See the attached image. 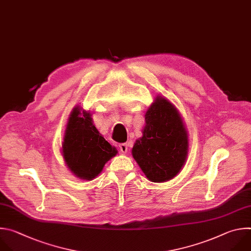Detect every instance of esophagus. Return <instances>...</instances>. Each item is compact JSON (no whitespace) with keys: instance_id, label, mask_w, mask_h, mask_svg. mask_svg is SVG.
<instances>
[{"instance_id":"esophagus-1","label":"esophagus","mask_w":251,"mask_h":251,"mask_svg":"<svg viewBox=\"0 0 251 251\" xmlns=\"http://www.w3.org/2000/svg\"><path fill=\"white\" fill-rule=\"evenodd\" d=\"M119 146H120L121 152H123V153H126L127 152V149H128L127 143H121Z\"/></svg>"}]
</instances>
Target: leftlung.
I'll use <instances>...</instances> for the list:
<instances>
[{
  "instance_id": "left-lung-1",
  "label": "left lung",
  "mask_w": 251,
  "mask_h": 251,
  "mask_svg": "<svg viewBox=\"0 0 251 251\" xmlns=\"http://www.w3.org/2000/svg\"><path fill=\"white\" fill-rule=\"evenodd\" d=\"M188 153V135L180 114L165 98L158 97L145 114L143 135L132 147V156L152 182L175 177Z\"/></svg>"
}]
</instances>
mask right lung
<instances>
[{
    "mask_svg": "<svg viewBox=\"0 0 251 251\" xmlns=\"http://www.w3.org/2000/svg\"><path fill=\"white\" fill-rule=\"evenodd\" d=\"M62 151L68 168L81 179L92 180L118 151L93 126L90 113L77 107L68 120Z\"/></svg>",
    "mask_w": 251,
    "mask_h": 251,
    "instance_id": "add662e5",
    "label": "right lung"
}]
</instances>
